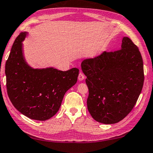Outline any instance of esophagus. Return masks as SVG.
Here are the masks:
<instances>
[{
	"label": "esophagus",
	"mask_w": 153,
	"mask_h": 153,
	"mask_svg": "<svg viewBox=\"0 0 153 153\" xmlns=\"http://www.w3.org/2000/svg\"><path fill=\"white\" fill-rule=\"evenodd\" d=\"M78 79H79V80H80V81H82V80L85 79V75L83 74V73H79V77H78Z\"/></svg>",
	"instance_id": "1"
}]
</instances>
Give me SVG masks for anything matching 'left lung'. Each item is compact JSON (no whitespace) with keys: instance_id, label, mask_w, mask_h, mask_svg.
<instances>
[{"instance_id":"obj_1","label":"left lung","mask_w":153,"mask_h":153,"mask_svg":"<svg viewBox=\"0 0 153 153\" xmlns=\"http://www.w3.org/2000/svg\"><path fill=\"white\" fill-rule=\"evenodd\" d=\"M88 88L87 108L93 119L106 125L130 113L142 91L143 61L139 48L123 37L121 49L103 52L81 63Z\"/></svg>"}]
</instances>
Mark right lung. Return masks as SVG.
Wrapping results in <instances>:
<instances>
[{
  "label": "right lung",
  "mask_w": 153,
  "mask_h": 153,
  "mask_svg": "<svg viewBox=\"0 0 153 153\" xmlns=\"http://www.w3.org/2000/svg\"><path fill=\"white\" fill-rule=\"evenodd\" d=\"M27 34L22 32L16 37L6 62L7 93L13 106L25 116L46 120L59 110L66 92L76 84L79 70L30 67L22 53Z\"/></svg>",
  "instance_id": "right-lung-1"
}]
</instances>
